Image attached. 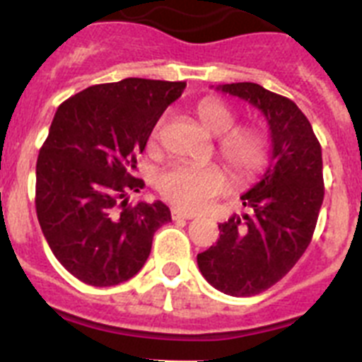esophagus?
I'll return each instance as SVG.
<instances>
[{"mask_svg":"<svg viewBox=\"0 0 362 362\" xmlns=\"http://www.w3.org/2000/svg\"><path fill=\"white\" fill-rule=\"evenodd\" d=\"M171 218H173V220H193L194 214L193 213H184V211H180V209H177V207H175V209H171Z\"/></svg>","mask_w":362,"mask_h":362,"instance_id":"34e87169","label":"esophagus"}]
</instances>
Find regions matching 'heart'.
Here are the masks:
<instances>
[{"mask_svg": "<svg viewBox=\"0 0 362 362\" xmlns=\"http://www.w3.org/2000/svg\"><path fill=\"white\" fill-rule=\"evenodd\" d=\"M197 115L204 128L218 139V153L229 173L243 182L256 177L269 162L270 144L265 133L256 126H236L238 117L229 104L205 99L198 104ZM162 119L149 132V144L158 142ZM227 177L218 165L175 162L157 177V189L164 200L185 211H200L221 193H226Z\"/></svg>", "mask_w": 362, "mask_h": 362, "instance_id": "heart-1", "label": "heart"}]
</instances>
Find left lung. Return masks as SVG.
Instances as JSON below:
<instances>
[{"label": "left lung", "mask_w": 362, "mask_h": 362, "mask_svg": "<svg viewBox=\"0 0 362 362\" xmlns=\"http://www.w3.org/2000/svg\"><path fill=\"white\" fill-rule=\"evenodd\" d=\"M265 115L272 164L242 197L252 213L220 223V238L197 256L198 269L223 294L256 296L278 283L310 245L323 204V157L305 113L294 100L256 83L218 86Z\"/></svg>", "instance_id": "left-lung-1"}]
</instances>
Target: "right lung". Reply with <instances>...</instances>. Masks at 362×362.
Instances as JSON below:
<instances>
[{
  "label": "right lung",
  "instance_id": "right-lung-1",
  "mask_svg": "<svg viewBox=\"0 0 362 362\" xmlns=\"http://www.w3.org/2000/svg\"><path fill=\"white\" fill-rule=\"evenodd\" d=\"M184 88L128 77L86 88L55 112L35 165V213L55 258L86 285L133 278L171 221L162 202L129 205L126 194L144 187L136 155Z\"/></svg>",
  "mask_w": 362,
  "mask_h": 362
}]
</instances>
